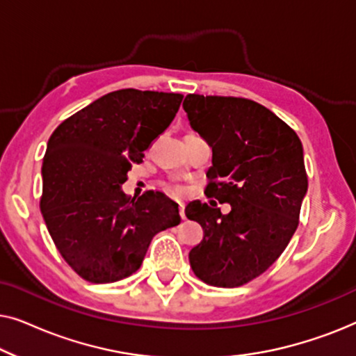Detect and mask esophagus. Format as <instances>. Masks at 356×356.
Masks as SVG:
<instances>
[{
	"mask_svg": "<svg viewBox=\"0 0 356 356\" xmlns=\"http://www.w3.org/2000/svg\"><path fill=\"white\" fill-rule=\"evenodd\" d=\"M179 217H181L183 220L186 218V216H184V206H183V204H179Z\"/></svg>",
	"mask_w": 356,
	"mask_h": 356,
	"instance_id": "34e87169",
	"label": "esophagus"
}]
</instances>
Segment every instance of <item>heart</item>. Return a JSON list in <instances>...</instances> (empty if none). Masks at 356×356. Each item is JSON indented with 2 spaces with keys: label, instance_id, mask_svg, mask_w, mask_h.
Wrapping results in <instances>:
<instances>
[{
  "label": "heart",
  "instance_id": "heart-1",
  "mask_svg": "<svg viewBox=\"0 0 356 356\" xmlns=\"http://www.w3.org/2000/svg\"><path fill=\"white\" fill-rule=\"evenodd\" d=\"M168 191L172 193V194H175V196H179V194L183 193V186H179V184H170Z\"/></svg>",
  "mask_w": 356,
  "mask_h": 356
}]
</instances>
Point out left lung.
<instances>
[{"mask_svg":"<svg viewBox=\"0 0 356 356\" xmlns=\"http://www.w3.org/2000/svg\"><path fill=\"white\" fill-rule=\"evenodd\" d=\"M191 128L212 147L206 194L228 202H189L184 213L204 238L189 251L196 277L233 289L266 272L298 227L308 177L293 129L257 102L189 94L183 102Z\"/></svg>","mask_w":356,"mask_h":356,"instance_id":"left-lung-1","label":"left lung"}]
</instances>
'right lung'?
<instances>
[{
  "label": "right lung",
  "instance_id": "right-lung-1",
  "mask_svg": "<svg viewBox=\"0 0 356 356\" xmlns=\"http://www.w3.org/2000/svg\"><path fill=\"white\" fill-rule=\"evenodd\" d=\"M181 94L121 89L63 121L43 157L42 216L71 269L92 284L134 274L155 233L178 225V204L160 191L128 197L133 163L172 123Z\"/></svg>",
  "mask_w": 356,
  "mask_h": 356
}]
</instances>
